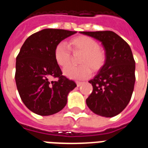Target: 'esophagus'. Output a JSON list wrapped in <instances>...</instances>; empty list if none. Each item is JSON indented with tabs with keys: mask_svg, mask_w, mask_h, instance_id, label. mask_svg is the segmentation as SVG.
<instances>
[{
	"mask_svg": "<svg viewBox=\"0 0 148 148\" xmlns=\"http://www.w3.org/2000/svg\"><path fill=\"white\" fill-rule=\"evenodd\" d=\"M76 82V85H77V86H80L82 84V82H79V81H76L75 82Z\"/></svg>",
	"mask_w": 148,
	"mask_h": 148,
	"instance_id": "34e87169",
	"label": "esophagus"
}]
</instances>
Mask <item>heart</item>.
I'll return each instance as SVG.
<instances>
[{
    "instance_id": "b5f03b06",
    "label": "heart",
    "mask_w": 148,
    "mask_h": 148,
    "mask_svg": "<svg viewBox=\"0 0 148 148\" xmlns=\"http://www.w3.org/2000/svg\"><path fill=\"white\" fill-rule=\"evenodd\" d=\"M68 46L65 42H60L54 49V58L60 66H67L71 60V53H82L79 66H69L64 69L63 73L70 79H81L89 76L92 71L97 73L106 65L107 55L106 51L99 47L96 40L88 36H78L68 41Z\"/></svg>"
}]
</instances>
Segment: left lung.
Here are the masks:
<instances>
[{"label":"left lung","instance_id":"8db88e82","mask_svg":"<svg viewBox=\"0 0 148 148\" xmlns=\"http://www.w3.org/2000/svg\"><path fill=\"white\" fill-rule=\"evenodd\" d=\"M101 41L106 49V65L89 81L92 92L86 104L95 114L111 118L129 103L135 82V61L129 45L112 31L81 32Z\"/></svg>","mask_w":148,"mask_h":148}]
</instances>
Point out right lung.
<instances>
[{"label": "right lung", "instance_id": "1", "mask_svg": "<svg viewBox=\"0 0 148 148\" xmlns=\"http://www.w3.org/2000/svg\"><path fill=\"white\" fill-rule=\"evenodd\" d=\"M61 29H44L32 34L16 59L15 81L28 109L42 116L56 114L67 103L69 92L76 84L62 75L54 58L56 46L75 34ZM51 77L56 78L50 81Z\"/></svg>", "mask_w": 148, "mask_h": 148}]
</instances>
